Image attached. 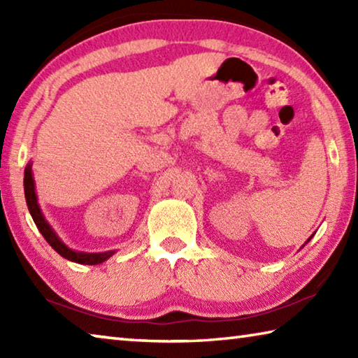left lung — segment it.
<instances>
[{"label": "left lung", "mask_w": 358, "mask_h": 358, "mask_svg": "<svg viewBox=\"0 0 358 358\" xmlns=\"http://www.w3.org/2000/svg\"><path fill=\"white\" fill-rule=\"evenodd\" d=\"M310 240H311V237H310V238H308V241H310Z\"/></svg>", "instance_id": "8db88e82"}]
</instances>
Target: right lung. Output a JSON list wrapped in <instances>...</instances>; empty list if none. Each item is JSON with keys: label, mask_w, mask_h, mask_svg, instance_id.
Returning <instances> with one entry per match:
<instances>
[{"label": "right lung", "mask_w": 358, "mask_h": 358, "mask_svg": "<svg viewBox=\"0 0 358 358\" xmlns=\"http://www.w3.org/2000/svg\"><path fill=\"white\" fill-rule=\"evenodd\" d=\"M23 185H25V199L29 213L33 216V221L36 226H38L39 232L42 237L47 240V243L50 245L53 250H55L59 256L64 259L72 260V262L77 264H85V265H98L102 264L108 257H112L115 251H106V252H82V251H74L71 248L66 246L62 240H59L58 235L53 232L50 224L45 221L44 215L39 208L38 203V196H36L34 191V180H33V172H31V164H28L25 169V178H23Z\"/></svg>", "instance_id": "right-lung-1"}]
</instances>
